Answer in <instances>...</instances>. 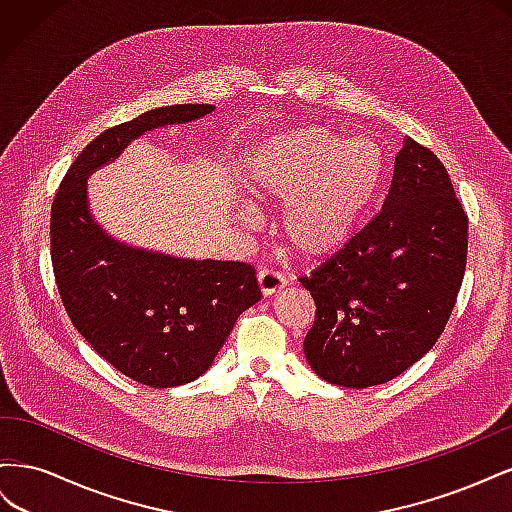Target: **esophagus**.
<instances>
[{
	"label": "esophagus",
	"mask_w": 512,
	"mask_h": 512,
	"mask_svg": "<svg viewBox=\"0 0 512 512\" xmlns=\"http://www.w3.org/2000/svg\"><path fill=\"white\" fill-rule=\"evenodd\" d=\"M258 286L265 297H271V294H275L277 290H282L286 286V280L282 273H277L273 269H260L258 271Z\"/></svg>",
	"instance_id": "esophagus-1"
}]
</instances>
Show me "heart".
Instances as JSON below:
<instances>
[{
    "label": "heart",
    "instance_id": "b5f03b06",
    "mask_svg": "<svg viewBox=\"0 0 512 512\" xmlns=\"http://www.w3.org/2000/svg\"><path fill=\"white\" fill-rule=\"evenodd\" d=\"M384 153L367 136L307 128L277 138L247 177L265 203H286L282 237L301 258L342 250L382 188Z\"/></svg>",
    "mask_w": 512,
    "mask_h": 512
}]
</instances>
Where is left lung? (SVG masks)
Masks as SVG:
<instances>
[{"instance_id":"obj_1","label":"left lung","mask_w":512,"mask_h":512,"mask_svg":"<svg viewBox=\"0 0 512 512\" xmlns=\"http://www.w3.org/2000/svg\"><path fill=\"white\" fill-rule=\"evenodd\" d=\"M468 258V215L444 164L406 138L382 211L309 277L316 303L303 352L322 380L384 384L438 342Z\"/></svg>"}]
</instances>
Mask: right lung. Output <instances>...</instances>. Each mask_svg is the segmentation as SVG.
Listing matches in <instances>:
<instances>
[{
  "label": "right lung",
  "instance_id": "obj_1",
  "mask_svg": "<svg viewBox=\"0 0 512 512\" xmlns=\"http://www.w3.org/2000/svg\"><path fill=\"white\" fill-rule=\"evenodd\" d=\"M211 104L153 108L94 138L51 207V260L66 312L123 376L170 389L203 376L237 318L260 299L247 262L188 260L108 237L87 205V177L141 134L205 117Z\"/></svg>",
  "mask_w": 512,
  "mask_h": 512
}]
</instances>
